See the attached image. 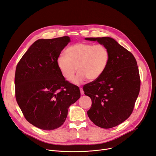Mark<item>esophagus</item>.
<instances>
[{
	"mask_svg": "<svg viewBox=\"0 0 156 156\" xmlns=\"http://www.w3.org/2000/svg\"><path fill=\"white\" fill-rule=\"evenodd\" d=\"M80 89L81 94V95H83V94H84V92H83V88H80Z\"/></svg>",
	"mask_w": 156,
	"mask_h": 156,
	"instance_id": "obj_1",
	"label": "esophagus"
}]
</instances>
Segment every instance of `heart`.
I'll return each instance as SVG.
<instances>
[{"mask_svg": "<svg viewBox=\"0 0 156 156\" xmlns=\"http://www.w3.org/2000/svg\"><path fill=\"white\" fill-rule=\"evenodd\" d=\"M64 54L57 57V67L63 78L69 81L73 80L78 68L79 72L74 80L76 85L87 79L97 80L107 68L110 59L108 48L102 44L78 43L68 47Z\"/></svg>", "mask_w": 156, "mask_h": 156, "instance_id": "1", "label": "heart"}]
</instances>
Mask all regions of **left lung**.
<instances>
[{
    "label": "left lung",
    "instance_id": "8db88e82",
    "mask_svg": "<svg viewBox=\"0 0 156 156\" xmlns=\"http://www.w3.org/2000/svg\"><path fill=\"white\" fill-rule=\"evenodd\" d=\"M108 48L110 59L104 73L83 86L92 100L87 111L94 123L102 128L119 125L132 114L140 88V78L133 55L110 37L86 38Z\"/></svg>",
    "mask_w": 156,
    "mask_h": 156
}]
</instances>
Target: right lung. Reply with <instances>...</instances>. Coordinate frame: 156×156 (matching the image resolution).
Masks as SVG:
<instances>
[{"instance_id": "1", "label": "right lung", "mask_w": 156, "mask_h": 156, "mask_svg": "<svg viewBox=\"0 0 156 156\" xmlns=\"http://www.w3.org/2000/svg\"><path fill=\"white\" fill-rule=\"evenodd\" d=\"M70 42L69 37L39 39L33 44L17 64L15 97L24 118L44 130L60 127L69 106L80 97L79 88L66 80L57 59Z\"/></svg>"}]
</instances>
